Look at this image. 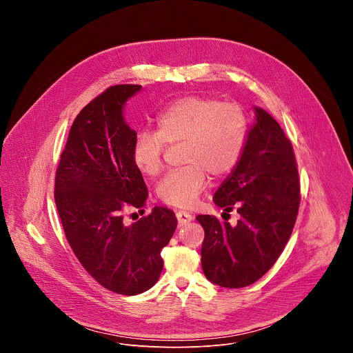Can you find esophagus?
Masks as SVG:
<instances>
[{
    "mask_svg": "<svg viewBox=\"0 0 353 353\" xmlns=\"http://www.w3.org/2000/svg\"><path fill=\"white\" fill-rule=\"evenodd\" d=\"M177 216V221H179V226H183L185 223H190L192 221V215H190L188 212H184V211H179L176 214Z\"/></svg>",
    "mask_w": 353,
    "mask_h": 353,
    "instance_id": "obj_1",
    "label": "esophagus"
}]
</instances>
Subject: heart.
I'll return each instance as SVG.
<instances>
[{"mask_svg": "<svg viewBox=\"0 0 353 353\" xmlns=\"http://www.w3.org/2000/svg\"><path fill=\"white\" fill-rule=\"evenodd\" d=\"M157 131H139L132 143V161L145 176L163 169L165 143H183V163L158 185L165 204L194 205L208 185V173L222 177L239 163L248 135V120L240 106L208 96H185L157 117Z\"/></svg>", "mask_w": 353, "mask_h": 353, "instance_id": "obj_1", "label": "heart"}]
</instances>
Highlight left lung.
<instances>
[{
    "instance_id": "obj_1",
    "label": "left lung",
    "mask_w": 353,
    "mask_h": 353,
    "mask_svg": "<svg viewBox=\"0 0 353 353\" xmlns=\"http://www.w3.org/2000/svg\"><path fill=\"white\" fill-rule=\"evenodd\" d=\"M243 155L222 181L214 203L240 219L234 226L198 215L205 239L201 265L208 281L244 288L259 281L283 251L299 211L300 183L293 148L276 120L254 108Z\"/></svg>"
}]
</instances>
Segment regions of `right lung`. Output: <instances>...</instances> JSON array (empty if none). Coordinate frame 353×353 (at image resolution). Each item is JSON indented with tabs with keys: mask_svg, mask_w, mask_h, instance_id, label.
<instances>
[{
	"mask_svg": "<svg viewBox=\"0 0 353 353\" xmlns=\"http://www.w3.org/2000/svg\"><path fill=\"white\" fill-rule=\"evenodd\" d=\"M141 85H116L94 97L77 116L56 173V205L74 254L100 285L120 294H139L162 272L161 251L177 219L155 207L127 225V205L142 208L148 190L132 161L137 132L124 108Z\"/></svg>",
	"mask_w": 353,
	"mask_h": 353,
	"instance_id": "1",
	"label": "right lung"
}]
</instances>
